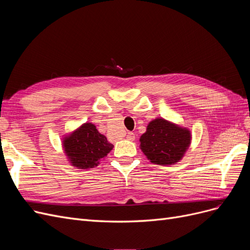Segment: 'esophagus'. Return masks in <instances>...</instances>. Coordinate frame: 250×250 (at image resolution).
Masks as SVG:
<instances>
[{
    "label": "esophagus",
    "mask_w": 250,
    "mask_h": 250,
    "mask_svg": "<svg viewBox=\"0 0 250 250\" xmlns=\"http://www.w3.org/2000/svg\"><path fill=\"white\" fill-rule=\"evenodd\" d=\"M126 138H127V140H128V141H131V142H132V141H134V140H135V134H134L133 132H128Z\"/></svg>",
    "instance_id": "1"
}]
</instances>
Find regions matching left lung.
<instances>
[{"instance_id":"8db88e82","label":"left lung","mask_w":250,"mask_h":250,"mask_svg":"<svg viewBox=\"0 0 250 250\" xmlns=\"http://www.w3.org/2000/svg\"><path fill=\"white\" fill-rule=\"evenodd\" d=\"M190 129L163 118L149 122L146 132L140 138V148L155 165L168 166L181 161L191 145Z\"/></svg>"}]
</instances>
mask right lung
Returning <instances> with one entry per match:
<instances>
[{"mask_svg": "<svg viewBox=\"0 0 250 250\" xmlns=\"http://www.w3.org/2000/svg\"><path fill=\"white\" fill-rule=\"evenodd\" d=\"M67 161L77 169L97 167L113 148L93 123H84L62 139Z\"/></svg>", "mask_w": 250, "mask_h": 250, "instance_id": "obj_1", "label": "right lung"}]
</instances>
